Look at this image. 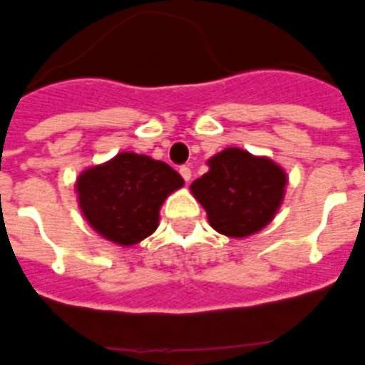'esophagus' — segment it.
Instances as JSON below:
<instances>
[{
	"instance_id": "obj_1",
	"label": "esophagus",
	"mask_w": 365,
	"mask_h": 365,
	"mask_svg": "<svg viewBox=\"0 0 365 365\" xmlns=\"http://www.w3.org/2000/svg\"><path fill=\"white\" fill-rule=\"evenodd\" d=\"M180 174H182V178L185 182L191 180V168H189V166H182V168H180Z\"/></svg>"
}]
</instances>
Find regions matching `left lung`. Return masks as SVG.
Here are the masks:
<instances>
[{
	"label": "left lung",
	"instance_id": "1",
	"mask_svg": "<svg viewBox=\"0 0 365 365\" xmlns=\"http://www.w3.org/2000/svg\"><path fill=\"white\" fill-rule=\"evenodd\" d=\"M208 172L191 183V193L207 210L208 224L227 237H249L274 220L287 174L268 157L227 147L208 158Z\"/></svg>",
	"mask_w": 365,
	"mask_h": 365
}]
</instances>
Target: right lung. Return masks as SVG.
<instances>
[{
    "mask_svg": "<svg viewBox=\"0 0 365 365\" xmlns=\"http://www.w3.org/2000/svg\"><path fill=\"white\" fill-rule=\"evenodd\" d=\"M182 185L163 160L124 151L86 168L74 187L88 224L110 243L132 247L157 230L163 202Z\"/></svg>",
    "mask_w": 365,
    "mask_h": 365,
    "instance_id": "obj_1",
    "label": "right lung"
}]
</instances>
